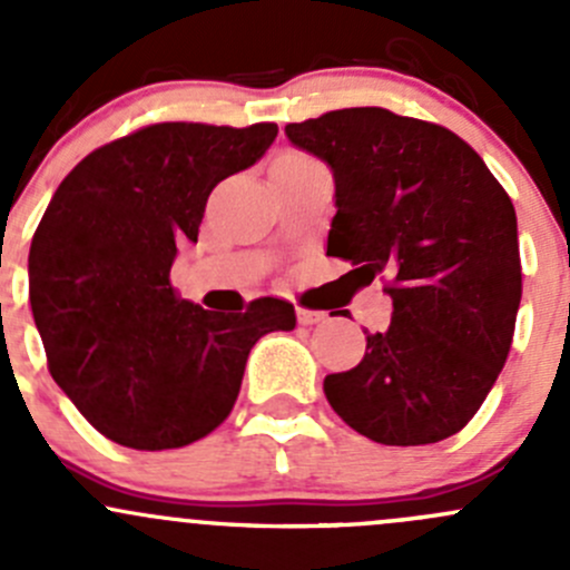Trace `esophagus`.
Segmentation results:
<instances>
[{
  "mask_svg": "<svg viewBox=\"0 0 570 570\" xmlns=\"http://www.w3.org/2000/svg\"><path fill=\"white\" fill-rule=\"evenodd\" d=\"M327 314L325 312H317V308H301L297 306V322L301 325H320V322H325Z\"/></svg>",
  "mask_w": 570,
  "mask_h": 570,
  "instance_id": "34e87169",
  "label": "esophagus"
}]
</instances>
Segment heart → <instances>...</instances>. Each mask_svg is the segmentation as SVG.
<instances>
[{"mask_svg": "<svg viewBox=\"0 0 570 570\" xmlns=\"http://www.w3.org/2000/svg\"><path fill=\"white\" fill-rule=\"evenodd\" d=\"M301 163H308L306 154H301V151H281L278 157H275L273 168H289V165H301Z\"/></svg>", "mask_w": 570, "mask_h": 570, "instance_id": "1", "label": "heart"}]
</instances>
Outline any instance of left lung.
Returning <instances> with one entry per match:
<instances>
[{
	"instance_id": "left-lung-1",
	"label": "left lung",
	"mask_w": 570,
	"mask_h": 570,
	"mask_svg": "<svg viewBox=\"0 0 570 570\" xmlns=\"http://www.w3.org/2000/svg\"><path fill=\"white\" fill-rule=\"evenodd\" d=\"M336 181L327 256L383 275L394 314L358 366L325 377L344 424L386 446L461 433L497 383L521 303L510 195L455 131L383 107L286 124Z\"/></svg>"
}]
</instances>
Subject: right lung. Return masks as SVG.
Segmentation results:
<instances>
[{
  "instance_id": "add662e5",
  "label": "right lung",
  "mask_w": 570,
  "mask_h": 570,
  "mask_svg": "<svg viewBox=\"0 0 570 570\" xmlns=\"http://www.w3.org/2000/svg\"><path fill=\"white\" fill-rule=\"evenodd\" d=\"M275 135V124L142 126L90 151L46 206L30 248L46 364L115 444L159 452L209 435L237 402L253 344L295 327V306L278 297L223 314L170 284L212 189L250 168Z\"/></svg>"
}]
</instances>
